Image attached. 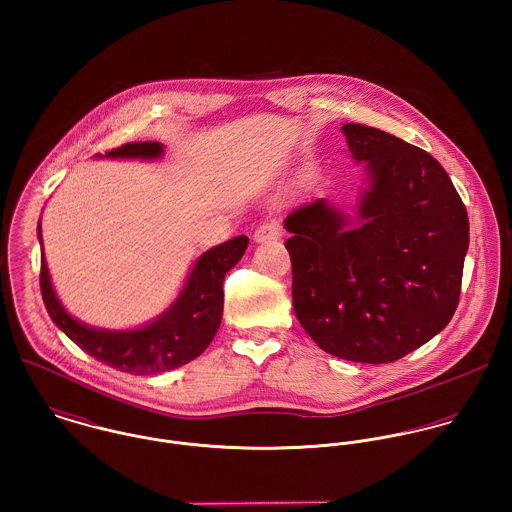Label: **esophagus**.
<instances>
[{"label":"esophagus","mask_w":512,"mask_h":512,"mask_svg":"<svg viewBox=\"0 0 512 512\" xmlns=\"http://www.w3.org/2000/svg\"><path fill=\"white\" fill-rule=\"evenodd\" d=\"M282 236V224L276 219L264 220L258 224L254 230V240L256 242H266V240H278Z\"/></svg>","instance_id":"esophagus-1"}]
</instances>
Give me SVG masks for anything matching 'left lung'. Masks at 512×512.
I'll return each mask as SVG.
<instances>
[{
  "label": "left lung",
  "instance_id": "1",
  "mask_svg": "<svg viewBox=\"0 0 512 512\" xmlns=\"http://www.w3.org/2000/svg\"><path fill=\"white\" fill-rule=\"evenodd\" d=\"M370 187L359 224L325 199L286 219L295 317L329 355L368 365L402 359L451 321L469 219L428 151L365 124H345Z\"/></svg>",
  "mask_w": 512,
  "mask_h": 512
}]
</instances>
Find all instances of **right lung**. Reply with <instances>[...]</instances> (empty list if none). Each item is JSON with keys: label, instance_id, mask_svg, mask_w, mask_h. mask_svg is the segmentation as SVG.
<instances>
[{"label": "right lung", "instance_id": "right-lung-1", "mask_svg": "<svg viewBox=\"0 0 512 512\" xmlns=\"http://www.w3.org/2000/svg\"><path fill=\"white\" fill-rule=\"evenodd\" d=\"M163 151L157 142H132L106 151V157L153 159ZM41 240V222H39ZM248 246V236H234L207 250L193 266L177 301L153 323L134 331L92 329L73 319L51 286L45 256L41 258V295L59 329L104 365L128 374H157L197 359L213 341L222 319V282L238 264Z\"/></svg>", "mask_w": 512, "mask_h": 512}]
</instances>
